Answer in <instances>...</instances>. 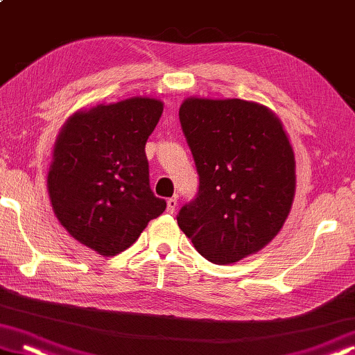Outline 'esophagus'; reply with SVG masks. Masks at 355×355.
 <instances>
[{
	"instance_id": "1",
	"label": "esophagus",
	"mask_w": 355,
	"mask_h": 355,
	"mask_svg": "<svg viewBox=\"0 0 355 355\" xmlns=\"http://www.w3.org/2000/svg\"><path fill=\"white\" fill-rule=\"evenodd\" d=\"M177 207H178L177 198H171L167 200V211H168V214H173V211L177 210Z\"/></svg>"
}]
</instances>
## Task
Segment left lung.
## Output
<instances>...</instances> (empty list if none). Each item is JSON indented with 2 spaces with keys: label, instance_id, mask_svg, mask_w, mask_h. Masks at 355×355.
Masks as SVG:
<instances>
[{
  "label": "left lung",
  "instance_id": "left-lung-1",
  "mask_svg": "<svg viewBox=\"0 0 355 355\" xmlns=\"http://www.w3.org/2000/svg\"><path fill=\"white\" fill-rule=\"evenodd\" d=\"M178 114L199 173L198 198L177 216L180 230L215 264L260 252L295 198V153L282 123L241 98L188 97Z\"/></svg>",
  "mask_w": 355,
  "mask_h": 355
}]
</instances>
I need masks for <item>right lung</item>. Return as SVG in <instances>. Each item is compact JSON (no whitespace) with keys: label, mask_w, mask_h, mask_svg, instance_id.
<instances>
[{"label":"right lung","mask_w":355,"mask_h":355,"mask_svg":"<svg viewBox=\"0 0 355 355\" xmlns=\"http://www.w3.org/2000/svg\"><path fill=\"white\" fill-rule=\"evenodd\" d=\"M162 110L153 97L100 103L73 113L57 135L47 172L52 210L98 255L124 252L166 210L150 188L145 155Z\"/></svg>","instance_id":"right-lung-1"}]
</instances>
